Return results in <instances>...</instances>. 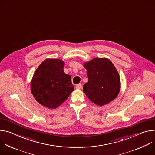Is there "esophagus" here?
Here are the masks:
<instances>
[{"label":"esophagus","instance_id":"esophagus-1","mask_svg":"<svg viewBox=\"0 0 155 155\" xmlns=\"http://www.w3.org/2000/svg\"><path fill=\"white\" fill-rule=\"evenodd\" d=\"M75 87H76L77 90H80V89H81V83H79V84H77V85L75 86Z\"/></svg>","mask_w":155,"mask_h":155}]
</instances>
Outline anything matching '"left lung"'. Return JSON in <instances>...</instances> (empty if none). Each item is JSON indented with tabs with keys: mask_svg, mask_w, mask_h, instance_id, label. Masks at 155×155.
<instances>
[{
	"mask_svg": "<svg viewBox=\"0 0 155 155\" xmlns=\"http://www.w3.org/2000/svg\"><path fill=\"white\" fill-rule=\"evenodd\" d=\"M88 81L83 87V92L91 102L102 106L116 98L120 90L119 74L107 58H96L84 63Z\"/></svg>",
	"mask_w": 155,
	"mask_h": 155,
	"instance_id": "8db88e82",
	"label": "left lung"
}]
</instances>
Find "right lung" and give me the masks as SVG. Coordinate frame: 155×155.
Returning a JSON list of instances; mask_svg holds the SVG:
<instances>
[{
	"instance_id": "obj_1",
	"label": "right lung",
	"mask_w": 155,
	"mask_h": 155,
	"mask_svg": "<svg viewBox=\"0 0 155 155\" xmlns=\"http://www.w3.org/2000/svg\"><path fill=\"white\" fill-rule=\"evenodd\" d=\"M64 66L61 59H47L35 71L31 83V93L43 106L56 108L74 91L71 77L64 73Z\"/></svg>"
}]
</instances>
